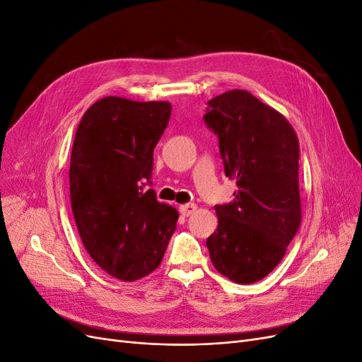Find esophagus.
Segmentation results:
<instances>
[{
  "instance_id": "esophagus-1",
  "label": "esophagus",
  "mask_w": 362,
  "mask_h": 362,
  "mask_svg": "<svg viewBox=\"0 0 362 362\" xmlns=\"http://www.w3.org/2000/svg\"><path fill=\"white\" fill-rule=\"evenodd\" d=\"M196 211V205L194 204H184L180 206V213L184 217H189L190 214H193Z\"/></svg>"
}]
</instances>
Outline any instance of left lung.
<instances>
[{
	"label": "left lung",
	"instance_id": "8db88e82",
	"mask_svg": "<svg viewBox=\"0 0 362 362\" xmlns=\"http://www.w3.org/2000/svg\"><path fill=\"white\" fill-rule=\"evenodd\" d=\"M204 122L238 187L231 202L214 205L218 223L206 247L223 276L257 282L279 264L300 225L298 136L275 108L238 89L208 101Z\"/></svg>",
	"mask_w": 362,
	"mask_h": 362
}]
</instances>
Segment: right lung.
<instances>
[{"label": "right lung", "mask_w": 362, "mask_h": 362, "mask_svg": "<svg viewBox=\"0 0 362 362\" xmlns=\"http://www.w3.org/2000/svg\"><path fill=\"white\" fill-rule=\"evenodd\" d=\"M170 112L164 101L107 96L76 128L69 169L75 223L92 259L120 281L154 272L177 229L178 211L149 189Z\"/></svg>", "instance_id": "obj_1"}]
</instances>
